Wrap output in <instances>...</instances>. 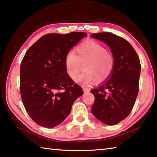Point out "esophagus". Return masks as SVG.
I'll list each match as a JSON object with an SVG mask.
<instances>
[{
	"label": "esophagus",
	"instance_id": "34e87169",
	"mask_svg": "<svg viewBox=\"0 0 157 157\" xmlns=\"http://www.w3.org/2000/svg\"><path fill=\"white\" fill-rule=\"evenodd\" d=\"M83 91H84V93H87V92L90 91V89L86 88V87H84V88H83Z\"/></svg>",
	"mask_w": 157,
	"mask_h": 157
}]
</instances>
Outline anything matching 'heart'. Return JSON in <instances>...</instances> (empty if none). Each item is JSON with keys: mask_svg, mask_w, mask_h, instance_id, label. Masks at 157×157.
<instances>
[{"mask_svg": "<svg viewBox=\"0 0 157 157\" xmlns=\"http://www.w3.org/2000/svg\"><path fill=\"white\" fill-rule=\"evenodd\" d=\"M84 73L79 77L82 69ZM115 66V58L105 47L93 40L83 41L75 47V53L70 52L65 58L67 74L72 79L84 84L96 80L101 83L110 78Z\"/></svg>", "mask_w": 157, "mask_h": 157, "instance_id": "b5f03b06", "label": "heart"}]
</instances>
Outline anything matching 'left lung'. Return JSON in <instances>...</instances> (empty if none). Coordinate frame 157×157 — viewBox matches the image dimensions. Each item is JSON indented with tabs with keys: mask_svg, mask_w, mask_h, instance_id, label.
<instances>
[{
	"mask_svg": "<svg viewBox=\"0 0 157 157\" xmlns=\"http://www.w3.org/2000/svg\"><path fill=\"white\" fill-rule=\"evenodd\" d=\"M91 37L110 47L115 66L108 80L91 92L95 101L91 111L108 125H114L127 117L135 104L139 91L140 62L135 49L127 40L109 32L93 33Z\"/></svg>",
	"mask_w": 157,
	"mask_h": 157,
	"instance_id": "1",
	"label": "left lung"
}]
</instances>
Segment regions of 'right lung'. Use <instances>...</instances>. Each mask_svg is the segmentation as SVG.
<instances>
[{
	"instance_id": "1",
	"label": "right lung",
	"mask_w": 157,
	"mask_h": 157,
	"mask_svg": "<svg viewBox=\"0 0 157 157\" xmlns=\"http://www.w3.org/2000/svg\"><path fill=\"white\" fill-rule=\"evenodd\" d=\"M83 32L42 36L27 50L20 66V94L27 113L38 125L55 127L71 113L83 94L81 86L67 74L65 58Z\"/></svg>"
}]
</instances>
